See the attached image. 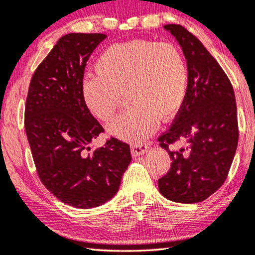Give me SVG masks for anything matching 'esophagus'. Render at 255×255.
<instances>
[{"label": "esophagus", "instance_id": "esophagus-1", "mask_svg": "<svg viewBox=\"0 0 255 255\" xmlns=\"http://www.w3.org/2000/svg\"><path fill=\"white\" fill-rule=\"evenodd\" d=\"M148 144L147 143H135L130 147V151H131V155L134 156V157H136V156H140V155H143L144 152H147L148 150Z\"/></svg>", "mask_w": 255, "mask_h": 255}]
</instances>
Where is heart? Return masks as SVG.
Segmentation results:
<instances>
[{"instance_id": "1", "label": "heart", "mask_w": 255, "mask_h": 255, "mask_svg": "<svg viewBox=\"0 0 255 255\" xmlns=\"http://www.w3.org/2000/svg\"><path fill=\"white\" fill-rule=\"evenodd\" d=\"M97 72L81 81L88 111L111 121L127 93L130 105L108 129L115 136L140 142L157 129L161 119H171L184 103L188 66L172 43L130 40L107 47L97 60Z\"/></svg>"}]
</instances>
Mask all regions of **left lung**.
Here are the masks:
<instances>
[{
  "label": "left lung",
  "mask_w": 255,
  "mask_h": 255,
  "mask_svg": "<svg viewBox=\"0 0 255 255\" xmlns=\"http://www.w3.org/2000/svg\"><path fill=\"white\" fill-rule=\"evenodd\" d=\"M177 39L188 65V90L171 127L158 137L171 168L158 179L165 198L184 204L203 202L225 182L238 145L234 91L218 62L197 37L179 24L163 26ZM185 140L186 148L168 145Z\"/></svg>",
  "instance_id": "8db88e82"
}]
</instances>
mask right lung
<instances>
[{"label":"right lung","mask_w":255,"mask_h":255,"mask_svg":"<svg viewBox=\"0 0 255 255\" xmlns=\"http://www.w3.org/2000/svg\"><path fill=\"white\" fill-rule=\"evenodd\" d=\"M104 33L63 36L30 81L24 125L37 174L60 202L78 209L113 198L131 161L129 145L118 138L91 150L104 128L81 97L85 66Z\"/></svg>","instance_id":"1"}]
</instances>
